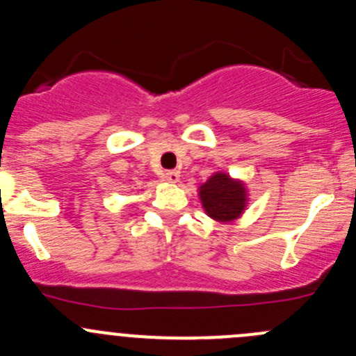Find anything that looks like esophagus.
<instances>
[{
    "label": "esophagus",
    "instance_id": "1",
    "mask_svg": "<svg viewBox=\"0 0 356 356\" xmlns=\"http://www.w3.org/2000/svg\"><path fill=\"white\" fill-rule=\"evenodd\" d=\"M163 179L167 182H172V184H175V182H179V179H181V174H179L177 170H167L163 174Z\"/></svg>",
    "mask_w": 356,
    "mask_h": 356
}]
</instances>
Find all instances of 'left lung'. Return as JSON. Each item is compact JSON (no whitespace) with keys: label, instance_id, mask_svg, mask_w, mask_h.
Wrapping results in <instances>:
<instances>
[{"label":"left lung","instance_id":"left-lung-1","mask_svg":"<svg viewBox=\"0 0 356 356\" xmlns=\"http://www.w3.org/2000/svg\"><path fill=\"white\" fill-rule=\"evenodd\" d=\"M198 196L204 213L222 224L238 220L250 201L245 181L225 172H213L198 188Z\"/></svg>","mask_w":356,"mask_h":356}]
</instances>
